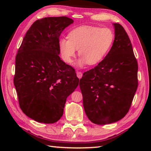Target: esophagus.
Returning a JSON list of instances; mask_svg holds the SVG:
<instances>
[{
    "label": "esophagus",
    "mask_w": 151,
    "mask_h": 151,
    "mask_svg": "<svg viewBox=\"0 0 151 151\" xmlns=\"http://www.w3.org/2000/svg\"><path fill=\"white\" fill-rule=\"evenodd\" d=\"M76 75H77V77L78 78H81L82 76V73L80 72V71H77L76 72Z\"/></svg>",
    "instance_id": "1"
}]
</instances>
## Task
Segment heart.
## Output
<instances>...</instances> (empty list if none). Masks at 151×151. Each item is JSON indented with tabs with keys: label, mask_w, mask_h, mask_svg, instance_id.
Segmentation results:
<instances>
[{
	"label": "heart",
	"mask_w": 151,
	"mask_h": 151,
	"mask_svg": "<svg viewBox=\"0 0 151 151\" xmlns=\"http://www.w3.org/2000/svg\"><path fill=\"white\" fill-rule=\"evenodd\" d=\"M114 33L109 28L82 26L75 28L68 34V39L59 40L58 47L62 58L72 63L76 50L81 56L76 65L84 67L88 63L95 65L101 62L111 49L114 41Z\"/></svg>",
	"instance_id": "obj_1"
}]
</instances>
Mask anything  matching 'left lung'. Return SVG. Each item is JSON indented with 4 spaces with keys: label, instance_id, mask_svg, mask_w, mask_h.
Instances as JSON below:
<instances>
[{
    "label": "left lung",
    "instance_id": "1",
    "mask_svg": "<svg viewBox=\"0 0 151 151\" xmlns=\"http://www.w3.org/2000/svg\"><path fill=\"white\" fill-rule=\"evenodd\" d=\"M113 25L115 38L110 50L98 65L83 74L79 83L86 114L97 124L123 119L138 85V66L129 36L121 24Z\"/></svg>",
    "mask_w": 151,
    "mask_h": 151
}]
</instances>
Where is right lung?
I'll list each match as a JSON object with an SVG mask.
<instances>
[{
  "label": "right lung",
  "instance_id": "obj_1",
  "mask_svg": "<svg viewBox=\"0 0 151 151\" xmlns=\"http://www.w3.org/2000/svg\"><path fill=\"white\" fill-rule=\"evenodd\" d=\"M73 22L67 17L38 19L16 55L14 82L19 106L25 115L40 123L58 121L67 98L78 85L75 70L59 56L60 34Z\"/></svg>",
  "mask_w": 151,
  "mask_h": 151
}]
</instances>
